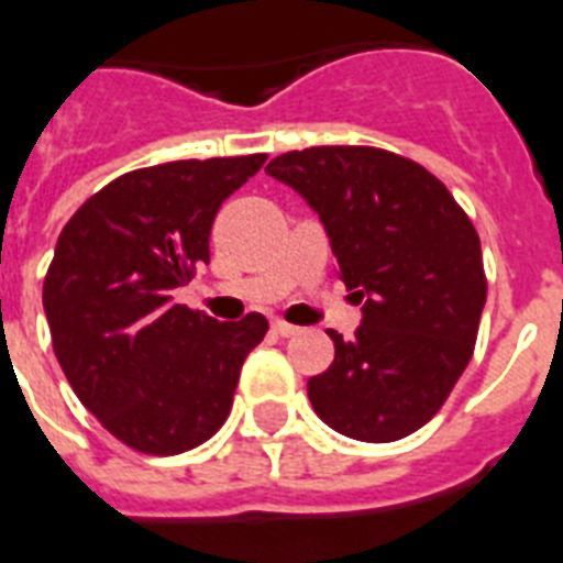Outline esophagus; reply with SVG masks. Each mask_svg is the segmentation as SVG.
Here are the masks:
<instances>
[{
	"mask_svg": "<svg viewBox=\"0 0 563 563\" xmlns=\"http://www.w3.org/2000/svg\"><path fill=\"white\" fill-rule=\"evenodd\" d=\"M273 331H276L278 338H294L299 329H296V325H290V322H285V320H276V322H273Z\"/></svg>",
	"mask_w": 563,
	"mask_h": 563,
	"instance_id": "esophagus-1",
	"label": "esophagus"
}]
</instances>
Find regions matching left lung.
<instances>
[{
    "label": "left lung",
    "instance_id": "8db88e82",
    "mask_svg": "<svg viewBox=\"0 0 563 563\" xmlns=\"http://www.w3.org/2000/svg\"><path fill=\"white\" fill-rule=\"evenodd\" d=\"M267 173L320 217L361 325L308 399L346 438L390 443L440 411L467 369L487 282L473 222L440 178L376 146L285 152Z\"/></svg>",
    "mask_w": 563,
    "mask_h": 563
}]
</instances>
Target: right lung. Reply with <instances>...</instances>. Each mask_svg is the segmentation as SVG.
Here are the masks:
<instances>
[{
    "label": "right lung",
    "mask_w": 563,
    "mask_h": 563,
    "mask_svg": "<svg viewBox=\"0 0 563 563\" xmlns=\"http://www.w3.org/2000/svg\"><path fill=\"white\" fill-rule=\"evenodd\" d=\"M267 155L169 161L87 199L55 246L43 311L64 376L125 446L178 455L232 411L241 367L267 334L261 313L217 322L173 302L199 264L220 205Z\"/></svg>",
    "instance_id": "1"
}]
</instances>
